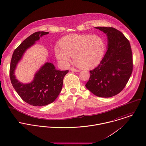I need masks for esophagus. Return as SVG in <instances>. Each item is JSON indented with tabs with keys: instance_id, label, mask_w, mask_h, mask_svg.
<instances>
[{
	"instance_id": "1",
	"label": "esophagus",
	"mask_w": 146,
	"mask_h": 146,
	"mask_svg": "<svg viewBox=\"0 0 146 146\" xmlns=\"http://www.w3.org/2000/svg\"><path fill=\"white\" fill-rule=\"evenodd\" d=\"M70 70H71V71H73V72H80V70L76 69H75V68H70Z\"/></svg>"
}]
</instances>
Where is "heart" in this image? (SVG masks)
Returning a JSON list of instances; mask_svg holds the SVG:
<instances>
[{
	"instance_id": "b5f03b06",
	"label": "heart",
	"mask_w": 146,
	"mask_h": 146,
	"mask_svg": "<svg viewBox=\"0 0 146 146\" xmlns=\"http://www.w3.org/2000/svg\"><path fill=\"white\" fill-rule=\"evenodd\" d=\"M60 46L55 48L56 58L68 64L74 56L76 64L85 69L96 66L106 51L104 40L96 35H68L61 39Z\"/></svg>"
}]
</instances>
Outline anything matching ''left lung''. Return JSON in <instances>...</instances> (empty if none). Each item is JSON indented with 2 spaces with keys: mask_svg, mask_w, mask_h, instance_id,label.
Segmentation results:
<instances>
[{
  "mask_svg": "<svg viewBox=\"0 0 146 146\" xmlns=\"http://www.w3.org/2000/svg\"><path fill=\"white\" fill-rule=\"evenodd\" d=\"M106 34L108 50L99 65L90 70L85 86L95 95L110 98L119 93L133 71V55L128 39L112 27H95Z\"/></svg>",
  "mask_w": 146,
  "mask_h": 146,
  "instance_id": "1",
  "label": "left lung"
}]
</instances>
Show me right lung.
Listing matches in <instances>:
<instances>
[{
  "label": "right lung",
  "instance_id": "right-lung-1",
  "mask_svg": "<svg viewBox=\"0 0 146 146\" xmlns=\"http://www.w3.org/2000/svg\"><path fill=\"white\" fill-rule=\"evenodd\" d=\"M48 33L37 31L30 35L15 49L11 61L9 76L13 87L24 101L33 106L42 107L54 102L61 92L64 77L69 72L58 70L53 64L47 62L36 72L33 80L29 84H23L16 79L15 71L25 51L40 37Z\"/></svg>",
  "mask_w": 146,
  "mask_h": 146
}]
</instances>
